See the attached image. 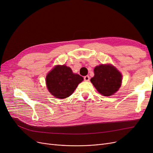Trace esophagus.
<instances>
[{
  "instance_id": "1",
  "label": "esophagus",
  "mask_w": 153,
  "mask_h": 153,
  "mask_svg": "<svg viewBox=\"0 0 153 153\" xmlns=\"http://www.w3.org/2000/svg\"><path fill=\"white\" fill-rule=\"evenodd\" d=\"M84 80H85V81L88 82V81H89V80H90V78H89V76H85L84 77Z\"/></svg>"
}]
</instances>
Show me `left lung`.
<instances>
[{"instance_id":"left-lung-1","label":"left lung","mask_w":153,"mask_h":153,"mask_svg":"<svg viewBox=\"0 0 153 153\" xmlns=\"http://www.w3.org/2000/svg\"><path fill=\"white\" fill-rule=\"evenodd\" d=\"M94 76L91 82L102 95H112L121 87L122 75L114 66L110 64H101L94 68Z\"/></svg>"}]
</instances>
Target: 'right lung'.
I'll return each instance as SVG.
<instances>
[{
    "label": "right lung",
    "mask_w": 153,
    "mask_h": 153,
    "mask_svg": "<svg viewBox=\"0 0 153 153\" xmlns=\"http://www.w3.org/2000/svg\"><path fill=\"white\" fill-rule=\"evenodd\" d=\"M83 80L80 75L73 73L70 68L63 65L55 66L48 74L46 83L51 94L55 98L64 99L71 96Z\"/></svg>",
    "instance_id": "obj_1"
}]
</instances>
